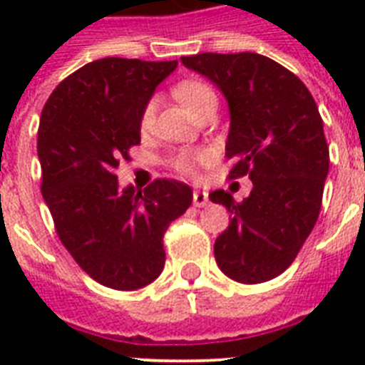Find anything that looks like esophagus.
<instances>
[{
    "label": "esophagus",
    "mask_w": 365,
    "mask_h": 365,
    "mask_svg": "<svg viewBox=\"0 0 365 365\" xmlns=\"http://www.w3.org/2000/svg\"><path fill=\"white\" fill-rule=\"evenodd\" d=\"M193 205L197 206V208H202V206L208 205V193L206 191H200V189H197L193 193Z\"/></svg>",
    "instance_id": "34e87169"
}]
</instances>
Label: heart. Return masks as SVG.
Returning <instances> with one entry per match:
<instances>
[{"label":"heart","instance_id":"heart-1","mask_svg":"<svg viewBox=\"0 0 365 365\" xmlns=\"http://www.w3.org/2000/svg\"><path fill=\"white\" fill-rule=\"evenodd\" d=\"M174 93L176 96L183 102V106L187 108L191 113H199L202 108H206L212 102H216V94L212 91L206 83L200 81H183L180 85H176L174 88ZM155 110H157V102L155 100H149L145 108L142 111V117H140V126H142L143 130H148L151 123H153L155 117ZM202 159L200 155H191V153H180L174 159V166H176L178 172H182V174H193L195 166L197 163Z\"/></svg>","mask_w":365,"mask_h":365}]
</instances>
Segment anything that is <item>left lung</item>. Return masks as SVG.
Masks as SVG:
<instances>
[{
	"mask_svg": "<svg viewBox=\"0 0 365 365\" xmlns=\"http://www.w3.org/2000/svg\"><path fill=\"white\" fill-rule=\"evenodd\" d=\"M182 64L223 93L229 178L254 183L242 202L223 189L210 193L231 212L214 244L216 263L237 282H267L294 263L320 214L329 149L317 102L299 77L263 54L202 53Z\"/></svg>",
	"mask_w": 365,
	"mask_h": 365,
	"instance_id": "left-lung-1",
	"label": "left lung"
}]
</instances>
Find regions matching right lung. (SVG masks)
Returning a JSON list of instances; mask_svg holds the SVG:
<instances>
[{
	"mask_svg": "<svg viewBox=\"0 0 365 365\" xmlns=\"http://www.w3.org/2000/svg\"><path fill=\"white\" fill-rule=\"evenodd\" d=\"M178 60L102 58L66 77L37 130L41 193L60 240L102 286L143 288L165 269L163 237L193 202V189L155 180L119 187L115 170L140 143V117Z\"/></svg>",
	"mask_w": 365,
	"mask_h": 365,
	"instance_id": "add662e5",
	"label": "right lung"
}]
</instances>
